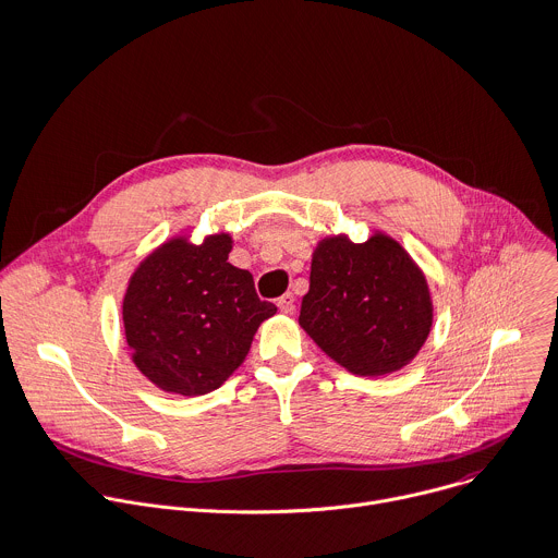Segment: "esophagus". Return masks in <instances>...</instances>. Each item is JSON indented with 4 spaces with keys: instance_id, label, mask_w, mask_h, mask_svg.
<instances>
[{
    "instance_id": "1",
    "label": "esophagus",
    "mask_w": 558,
    "mask_h": 558,
    "mask_svg": "<svg viewBox=\"0 0 558 558\" xmlns=\"http://www.w3.org/2000/svg\"><path fill=\"white\" fill-rule=\"evenodd\" d=\"M277 305H279V311H281L283 315H292V311H294V294H292V292H286L283 296L277 299Z\"/></svg>"
}]
</instances>
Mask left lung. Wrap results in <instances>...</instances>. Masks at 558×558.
Returning <instances> with one entry per match:
<instances>
[{
  "mask_svg": "<svg viewBox=\"0 0 558 558\" xmlns=\"http://www.w3.org/2000/svg\"><path fill=\"white\" fill-rule=\"evenodd\" d=\"M299 326L352 375L397 373L429 335L427 281L401 243L384 232L363 243L326 236L313 253Z\"/></svg>",
  "mask_w": 558,
  "mask_h": 558,
  "instance_id": "left-lung-1",
  "label": "left lung"
}]
</instances>
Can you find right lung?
Instances as JSON below:
<instances>
[{
  "label": "right lung",
  "mask_w": 558,
  "mask_h": 558,
  "mask_svg": "<svg viewBox=\"0 0 558 558\" xmlns=\"http://www.w3.org/2000/svg\"><path fill=\"white\" fill-rule=\"evenodd\" d=\"M232 236L195 245L172 236L133 272L123 296V332L140 373L172 395L217 390L251 350L257 328L277 313L253 275L228 262Z\"/></svg>",
  "instance_id": "add662e5"
}]
</instances>
